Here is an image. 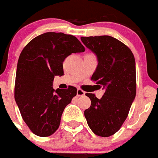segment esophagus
Returning a JSON list of instances; mask_svg holds the SVG:
<instances>
[{
    "label": "esophagus",
    "mask_w": 158,
    "mask_h": 158,
    "mask_svg": "<svg viewBox=\"0 0 158 158\" xmlns=\"http://www.w3.org/2000/svg\"><path fill=\"white\" fill-rule=\"evenodd\" d=\"M85 95V91H83V90L80 89V88H78L77 89V95L78 96H83V95Z\"/></svg>",
    "instance_id": "1"
}]
</instances>
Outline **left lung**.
Instances as JSON below:
<instances>
[{
    "instance_id": "obj_1",
    "label": "left lung",
    "mask_w": 158,
    "mask_h": 158,
    "mask_svg": "<svg viewBox=\"0 0 158 158\" xmlns=\"http://www.w3.org/2000/svg\"><path fill=\"white\" fill-rule=\"evenodd\" d=\"M81 41L97 57L91 80L105 90L101 99L86 93L91 104L84 116L95 135L108 137L121 128L136 97L134 55L126 45L111 36L81 37Z\"/></svg>"
}]
</instances>
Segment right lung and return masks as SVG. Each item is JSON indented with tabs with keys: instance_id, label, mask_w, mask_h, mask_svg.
<instances>
[{
	"instance_id": "add662e5",
	"label": "right lung",
	"mask_w": 158,
	"mask_h": 158,
	"mask_svg": "<svg viewBox=\"0 0 158 158\" xmlns=\"http://www.w3.org/2000/svg\"><path fill=\"white\" fill-rule=\"evenodd\" d=\"M85 50L73 35L47 32L32 39L20 54L14 98L22 119L33 133L49 136L59 128L64 108L76 87L53 88L54 76L63 75V63L72 53Z\"/></svg>"
}]
</instances>
